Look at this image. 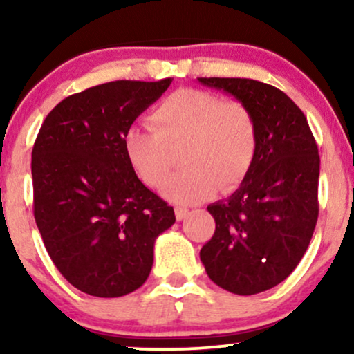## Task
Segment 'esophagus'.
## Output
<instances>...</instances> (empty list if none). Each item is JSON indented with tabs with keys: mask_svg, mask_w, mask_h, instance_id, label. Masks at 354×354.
Returning <instances> with one entry per match:
<instances>
[{
	"mask_svg": "<svg viewBox=\"0 0 354 354\" xmlns=\"http://www.w3.org/2000/svg\"><path fill=\"white\" fill-rule=\"evenodd\" d=\"M174 214H176L178 221H181V219H185L186 216H188L189 209L188 208H180V206H178V208H174Z\"/></svg>",
	"mask_w": 354,
	"mask_h": 354,
	"instance_id": "34e87169",
	"label": "esophagus"
}]
</instances>
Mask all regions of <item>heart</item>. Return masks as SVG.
I'll use <instances>...</instances> for the list:
<instances>
[{
  "label": "heart",
  "mask_w": 354,
  "mask_h": 354,
  "mask_svg": "<svg viewBox=\"0 0 354 354\" xmlns=\"http://www.w3.org/2000/svg\"><path fill=\"white\" fill-rule=\"evenodd\" d=\"M153 128L129 126L123 148L145 185L168 180L183 151L186 166L166 183L163 194L180 205L228 193L250 173L258 151V126L245 104L201 89H178L154 108Z\"/></svg>",
  "instance_id": "heart-1"
}]
</instances>
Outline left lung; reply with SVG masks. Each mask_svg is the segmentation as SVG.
<instances>
[{
  "label": "left lung",
  "mask_w": 354,
  "mask_h": 354,
  "mask_svg": "<svg viewBox=\"0 0 354 354\" xmlns=\"http://www.w3.org/2000/svg\"><path fill=\"white\" fill-rule=\"evenodd\" d=\"M245 104L258 151L241 186L208 206L216 230L200 258L211 281L250 296L293 273L318 219L319 154L306 116L281 89L248 78H198Z\"/></svg>",
  "instance_id": "8db88e82"
}]
</instances>
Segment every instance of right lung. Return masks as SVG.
Returning a JSON list of instances; mask_svg holds the SVG:
<instances>
[{"label": "right lung", "instance_id": "1", "mask_svg": "<svg viewBox=\"0 0 354 354\" xmlns=\"http://www.w3.org/2000/svg\"><path fill=\"white\" fill-rule=\"evenodd\" d=\"M171 84L111 81L68 96L43 121L33 153L35 219L68 283L98 298L138 290L154 241L176 221L173 206L129 165L123 138Z\"/></svg>", "mask_w": 354, "mask_h": 354}]
</instances>
